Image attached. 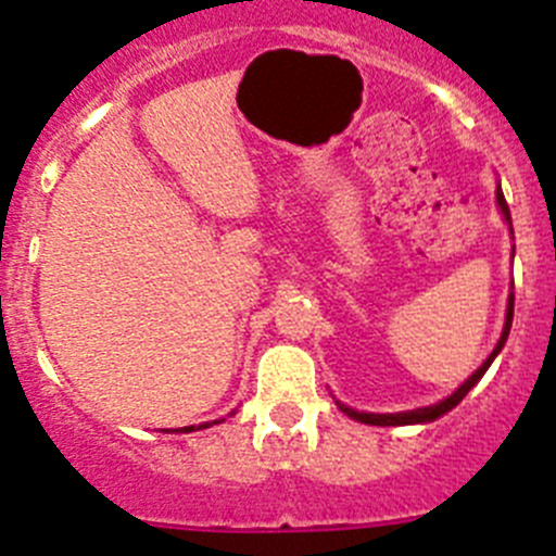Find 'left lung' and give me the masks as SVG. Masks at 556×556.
<instances>
[{"mask_svg": "<svg viewBox=\"0 0 556 556\" xmlns=\"http://www.w3.org/2000/svg\"><path fill=\"white\" fill-rule=\"evenodd\" d=\"M496 202H500V207H502V214H505V219L510 222V207H507L505 194H502V189H496ZM510 230H513V227H510ZM510 324H513V295H510V304H507L505 331H502L500 342H496L494 354H491L489 359L482 362V367H477L475 376H471L469 381L460 383V387L455 389V392H453V395L447 397V401L435 403V406H428V408H417V412H403V414H365V412H354V408H345V406H340V408H342V412H345V414H349V417L359 419V422H365V425H414V422H430V419L442 417V414H447L450 408L458 406V403L464 401V397H466V392H469V389L475 387L477 381H480L482 372L489 370V365H491V362H494V356L500 354V351H502V345H505L507 334H510Z\"/></svg>", "mask_w": 556, "mask_h": 556, "instance_id": "left-lung-1", "label": "left lung"}]
</instances>
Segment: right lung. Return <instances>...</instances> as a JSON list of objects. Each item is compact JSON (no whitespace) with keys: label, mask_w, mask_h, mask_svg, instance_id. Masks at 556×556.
<instances>
[{"label":"right lung","mask_w":556,"mask_h":556,"mask_svg":"<svg viewBox=\"0 0 556 556\" xmlns=\"http://www.w3.org/2000/svg\"><path fill=\"white\" fill-rule=\"evenodd\" d=\"M191 428H194V425H191ZM191 428H184V430H191ZM200 428H207V425H200Z\"/></svg>","instance_id":"1"}]
</instances>
